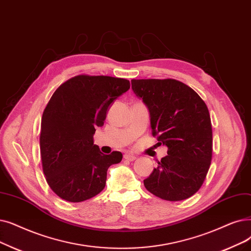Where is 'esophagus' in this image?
<instances>
[{
    "instance_id": "esophagus-1",
    "label": "esophagus",
    "mask_w": 251,
    "mask_h": 251,
    "mask_svg": "<svg viewBox=\"0 0 251 251\" xmlns=\"http://www.w3.org/2000/svg\"><path fill=\"white\" fill-rule=\"evenodd\" d=\"M135 159H136V157H134V156H132V155H129V154L124 155V160H125V161L132 162V161H134Z\"/></svg>"
}]
</instances>
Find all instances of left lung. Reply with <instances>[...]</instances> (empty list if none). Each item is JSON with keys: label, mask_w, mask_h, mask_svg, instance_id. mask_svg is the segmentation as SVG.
Masks as SVG:
<instances>
[{"label": "left lung", "mask_w": 251, "mask_h": 251, "mask_svg": "<svg viewBox=\"0 0 251 251\" xmlns=\"http://www.w3.org/2000/svg\"><path fill=\"white\" fill-rule=\"evenodd\" d=\"M132 89L149 108L151 134L168 148L167 156L144 180L146 189L167 201L197 193L212 158L209 111L191 87L174 79L131 80Z\"/></svg>", "instance_id": "1"}]
</instances>
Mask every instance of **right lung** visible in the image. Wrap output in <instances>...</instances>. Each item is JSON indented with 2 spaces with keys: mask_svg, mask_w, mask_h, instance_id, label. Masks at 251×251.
I'll return each instance as SVG.
<instances>
[{
  "mask_svg": "<svg viewBox=\"0 0 251 251\" xmlns=\"http://www.w3.org/2000/svg\"><path fill=\"white\" fill-rule=\"evenodd\" d=\"M129 88L126 79L78 75L51 96L42 116L40 150L47 183L59 198L83 202L104 189L108 167L123 155L102 154L93 134L110 104Z\"/></svg>",
  "mask_w": 251,
  "mask_h": 251,
  "instance_id": "right-lung-1",
  "label": "right lung"
}]
</instances>
